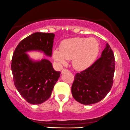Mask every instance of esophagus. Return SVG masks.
<instances>
[{"mask_svg": "<svg viewBox=\"0 0 130 130\" xmlns=\"http://www.w3.org/2000/svg\"><path fill=\"white\" fill-rule=\"evenodd\" d=\"M68 71V70H66V69H63V70H62L61 73H64V72H66V71Z\"/></svg>", "mask_w": 130, "mask_h": 130, "instance_id": "1", "label": "esophagus"}]
</instances>
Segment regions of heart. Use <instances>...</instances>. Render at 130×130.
Instances as JSON below:
<instances>
[{
    "label": "heart",
    "instance_id": "obj_1",
    "mask_svg": "<svg viewBox=\"0 0 130 130\" xmlns=\"http://www.w3.org/2000/svg\"><path fill=\"white\" fill-rule=\"evenodd\" d=\"M100 52V44L94 38H75L61 42L60 49H55L52 56L60 64H66L68 59H72L73 66L84 70L92 65Z\"/></svg>",
    "mask_w": 130,
    "mask_h": 130
}]
</instances>
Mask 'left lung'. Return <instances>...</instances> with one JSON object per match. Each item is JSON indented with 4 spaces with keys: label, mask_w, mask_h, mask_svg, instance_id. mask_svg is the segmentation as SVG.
<instances>
[{
    "label": "left lung",
    "mask_w": 130,
    "mask_h": 130,
    "mask_svg": "<svg viewBox=\"0 0 130 130\" xmlns=\"http://www.w3.org/2000/svg\"><path fill=\"white\" fill-rule=\"evenodd\" d=\"M115 57L108 43L101 57L88 68L77 73L71 87L73 97L84 105L103 100L113 86Z\"/></svg>",
    "instance_id": "obj_1"
}]
</instances>
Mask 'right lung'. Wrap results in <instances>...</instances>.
<instances>
[{
    "label": "right lung",
    "mask_w": 130,
    "mask_h": 130,
    "mask_svg": "<svg viewBox=\"0 0 130 130\" xmlns=\"http://www.w3.org/2000/svg\"><path fill=\"white\" fill-rule=\"evenodd\" d=\"M54 37L53 33L35 32L21 41L13 53L11 67L14 84L30 104H41L50 97L60 72L55 71L47 59L33 61L26 52L39 50L52 56Z\"/></svg>",
    "instance_id": "add662e5"
}]
</instances>
